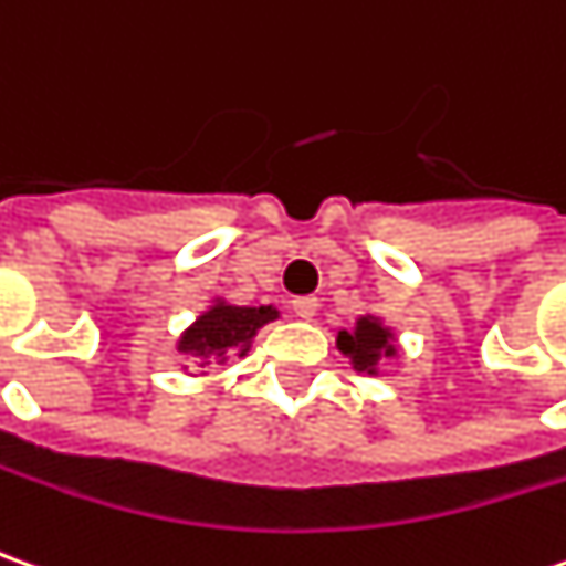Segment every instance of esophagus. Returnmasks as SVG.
<instances>
[{
    "label": "esophagus",
    "mask_w": 566,
    "mask_h": 566,
    "mask_svg": "<svg viewBox=\"0 0 566 566\" xmlns=\"http://www.w3.org/2000/svg\"><path fill=\"white\" fill-rule=\"evenodd\" d=\"M291 310H294L296 318L312 322V318H315V312H318V300H315V296H296L294 303H291Z\"/></svg>",
    "instance_id": "esophagus-1"
}]
</instances>
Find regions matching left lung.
Wrapping results in <instances>:
<instances>
[{
  "mask_svg": "<svg viewBox=\"0 0 566 566\" xmlns=\"http://www.w3.org/2000/svg\"><path fill=\"white\" fill-rule=\"evenodd\" d=\"M337 349L349 358L352 370L358 374H377L382 361L398 358V334L392 324H386L377 312L358 315L349 331L343 327L337 334Z\"/></svg>",
  "mask_w": 566,
  "mask_h": 566,
  "instance_id": "8db88e82",
  "label": "left lung"
}]
</instances>
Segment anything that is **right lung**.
I'll return each mask as SVG.
<instances>
[{
	"label": "right lung",
	"mask_w": 566,
	"mask_h": 566,
	"mask_svg": "<svg viewBox=\"0 0 566 566\" xmlns=\"http://www.w3.org/2000/svg\"><path fill=\"white\" fill-rule=\"evenodd\" d=\"M275 318H282V312L272 303L270 306H235L227 296H211L208 306L174 339V349L184 361L201 367V374H192V377H208L214 367L242 361L251 352L260 327H266Z\"/></svg>",
	"instance_id": "add662e5"
}]
</instances>
